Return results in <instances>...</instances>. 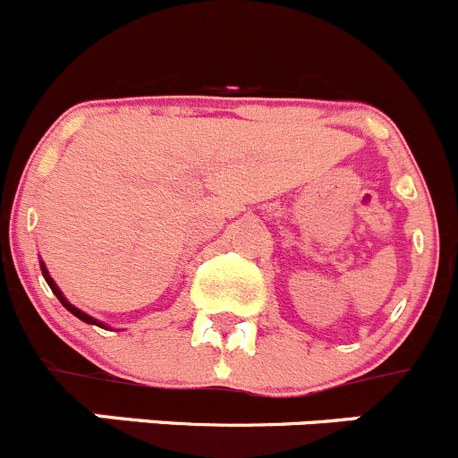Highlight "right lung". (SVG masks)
Instances as JSON below:
<instances>
[{
	"instance_id": "add662e5",
	"label": "right lung",
	"mask_w": 458,
	"mask_h": 458,
	"mask_svg": "<svg viewBox=\"0 0 458 458\" xmlns=\"http://www.w3.org/2000/svg\"><path fill=\"white\" fill-rule=\"evenodd\" d=\"M40 269H42V276H45V281L49 283L51 292H54L55 297H58V301L63 303V306L67 308V310L72 312L73 317H78V319H81V321H85V324H91V326H101V328H107V326L103 324V321H98V319H96V317L87 315V312H82L81 308H76V306H73V303H69V301H67V297H64V294H63V290H60V287L55 285V281H54V278H51V274H49V269H47L45 260H40Z\"/></svg>"
}]
</instances>
